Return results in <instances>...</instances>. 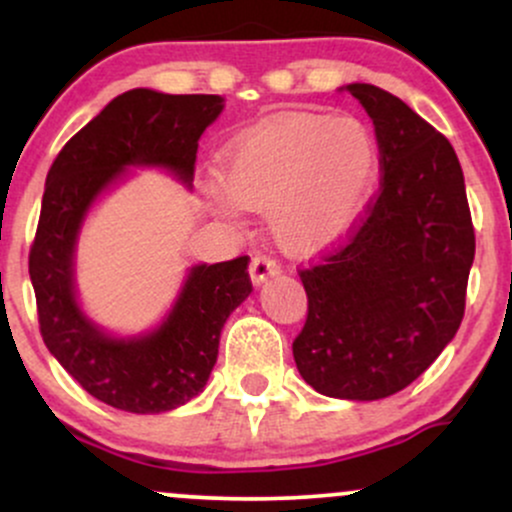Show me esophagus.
Here are the masks:
<instances>
[{
	"label": "esophagus",
	"instance_id": "1",
	"mask_svg": "<svg viewBox=\"0 0 512 512\" xmlns=\"http://www.w3.org/2000/svg\"><path fill=\"white\" fill-rule=\"evenodd\" d=\"M276 272H279V262H276L274 257L262 255V252H257V255L252 257L250 276H252V281H255V284H262L267 276H272Z\"/></svg>",
	"mask_w": 512,
	"mask_h": 512
}]
</instances>
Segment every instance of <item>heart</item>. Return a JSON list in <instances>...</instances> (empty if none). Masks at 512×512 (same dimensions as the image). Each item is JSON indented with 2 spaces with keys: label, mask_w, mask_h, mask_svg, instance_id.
Instances as JSON below:
<instances>
[{
  "label": "heart",
  "mask_w": 512,
  "mask_h": 512,
  "mask_svg": "<svg viewBox=\"0 0 512 512\" xmlns=\"http://www.w3.org/2000/svg\"><path fill=\"white\" fill-rule=\"evenodd\" d=\"M378 166V149L354 117L289 115L226 149L221 180L245 209L269 211V231L289 252H313L358 219Z\"/></svg>",
  "instance_id": "1"
}]
</instances>
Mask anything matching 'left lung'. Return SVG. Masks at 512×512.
<instances>
[{
	"mask_svg": "<svg viewBox=\"0 0 512 512\" xmlns=\"http://www.w3.org/2000/svg\"><path fill=\"white\" fill-rule=\"evenodd\" d=\"M346 88L373 120L383 175L346 236L298 269L308 317L293 358L317 392L366 402L414 383L455 337L474 226L448 139L383 88Z\"/></svg>",
	"mask_w": 512,
	"mask_h": 512,
	"instance_id": "1",
	"label": "left lung"
}]
</instances>
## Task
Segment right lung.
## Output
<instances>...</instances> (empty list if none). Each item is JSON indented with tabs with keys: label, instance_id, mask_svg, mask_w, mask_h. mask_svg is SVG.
<instances>
[{
	"label": "right lung",
	"instance_id": "add662e5",
	"mask_svg": "<svg viewBox=\"0 0 512 512\" xmlns=\"http://www.w3.org/2000/svg\"><path fill=\"white\" fill-rule=\"evenodd\" d=\"M221 108L219 96H168L134 88L105 105L62 146L45 180L28 255L40 334L76 383L115 409L161 414L204 390L219 356L223 322L252 291L250 257L197 264L173 313L156 332L113 339L91 325L76 305V233L93 199L127 166H163L190 182L199 137Z\"/></svg>",
	"mask_w": 512,
	"mask_h": 512
}]
</instances>
